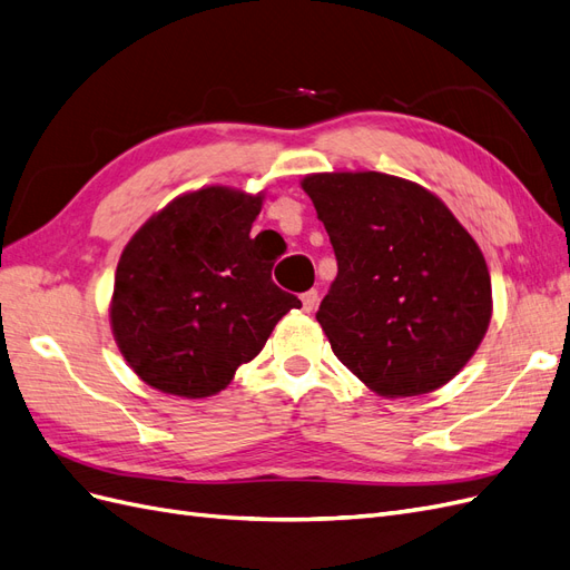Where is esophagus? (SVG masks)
<instances>
[{"label":"esophagus","instance_id":"obj_1","mask_svg":"<svg viewBox=\"0 0 570 570\" xmlns=\"http://www.w3.org/2000/svg\"><path fill=\"white\" fill-rule=\"evenodd\" d=\"M316 302H318V292H316V289H308V292H304V295H302L304 312H314Z\"/></svg>","mask_w":570,"mask_h":570}]
</instances>
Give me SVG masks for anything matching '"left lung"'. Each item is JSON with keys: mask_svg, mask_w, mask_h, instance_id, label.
<instances>
[{"mask_svg": "<svg viewBox=\"0 0 570 570\" xmlns=\"http://www.w3.org/2000/svg\"><path fill=\"white\" fill-rule=\"evenodd\" d=\"M337 278L318 308L335 356L381 396H416L469 364L492 318L475 239L419 183L377 170L308 174Z\"/></svg>", "mask_w": 570, "mask_h": 570, "instance_id": "8db88e82", "label": "left lung"}]
</instances>
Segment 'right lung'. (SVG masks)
<instances>
[{
  "mask_svg": "<svg viewBox=\"0 0 570 570\" xmlns=\"http://www.w3.org/2000/svg\"><path fill=\"white\" fill-rule=\"evenodd\" d=\"M264 193L206 185L145 220L118 258L109 304L120 354L142 383L202 400L226 390L302 302L271 281L249 237Z\"/></svg>",
  "mask_w": 570,
  "mask_h": 570,
  "instance_id": "obj_1",
  "label": "right lung"
}]
</instances>
